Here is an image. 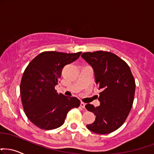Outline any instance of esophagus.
<instances>
[{"label":"esophagus","instance_id":"1","mask_svg":"<svg viewBox=\"0 0 154 154\" xmlns=\"http://www.w3.org/2000/svg\"><path fill=\"white\" fill-rule=\"evenodd\" d=\"M85 103H83V102H82V103H81V104H80V106L82 107H83V108H85Z\"/></svg>","mask_w":154,"mask_h":154}]
</instances>
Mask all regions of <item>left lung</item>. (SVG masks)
<instances>
[{"mask_svg":"<svg viewBox=\"0 0 154 154\" xmlns=\"http://www.w3.org/2000/svg\"><path fill=\"white\" fill-rule=\"evenodd\" d=\"M82 57L93 68L95 83L102 91L100 106L85 105L96 116L87 128L98 134L113 132L124 123L132 108L136 90L132 72L125 61L110 51L85 52Z\"/></svg>","mask_w":154,"mask_h":154,"instance_id":"left-lung-1","label":"left lung"}]
</instances>
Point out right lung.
<instances>
[{
    "mask_svg": "<svg viewBox=\"0 0 154 154\" xmlns=\"http://www.w3.org/2000/svg\"><path fill=\"white\" fill-rule=\"evenodd\" d=\"M81 53L44 51L26 68L20 85L22 105L29 120L39 128L52 130L60 127L68 112L80 105L77 97L57 93L55 86L63 67L77 60Z\"/></svg>",
    "mask_w": 154,
    "mask_h": 154,
    "instance_id": "obj_1",
    "label": "right lung"
}]
</instances>
